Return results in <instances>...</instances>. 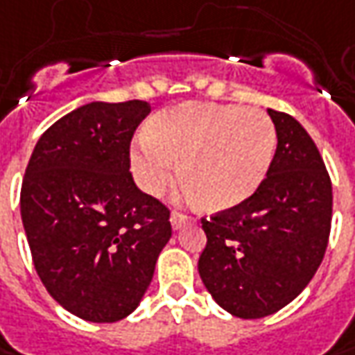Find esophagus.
Here are the masks:
<instances>
[{"label": "esophagus", "instance_id": "obj_1", "mask_svg": "<svg viewBox=\"0 0 355 355\" xmlns=\"http://www.w3.org/2000/svg\"><path fill=\"white\" fill-rule=\"evenodd\" d=\"M190 220L184 214H178V212H173V214H171V226H173V230H175V232H177V230H180L182 226H187Z\"/></svg>", "mask_w": 355, "mask_h": 355}]
</instances>
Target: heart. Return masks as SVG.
Returning a JSON list of instances; mask_svg holds the SVG:
<instances>
[{
	"instance_id": "heart-1",
	"label": "heart",
	"mask_w": 355,
	"mask_h": 355,
	"mask_svg": "<svg viewBox=\"0 0 355 355\" xmlns=\"http://www.w3.org/2000/svg\"><path fill=\"white\" fill-rule=\"evenodd\" d=\"M275 145L273 121L261 110L187 102L147 121L145 137L129 151V165L139 189L159 196L177 178L180 163L189 198L226 212L261 187Z\"/></svg>"
}]
</instances>
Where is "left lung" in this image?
<instances>
[{"label":"left lung","mask_w":355,"mask_h":355,"mask_svg":"<svg viewBox=\"0 0 355 355\" xmlns=\"http://www.w3.org/2000/svg\"><path fill=\"white\" fill-rule=\"evenodd\" d=\"M277 151L257 192L202 220L204 287L238 318H263L295 300L320 267L332 222V184L314 141L295 117L267 110Z\"/></svg>","instance_id":"obj_1"}]
</instances>
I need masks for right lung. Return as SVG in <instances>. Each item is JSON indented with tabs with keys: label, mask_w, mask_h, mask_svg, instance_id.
Returning a JSON list of instances; mask_svg holds the SVG:
<instances>
[{
	"label": "right lung",
	"mask_w": 355,
	"mask_h": 355,
	"mask_svg": "<svg viewBox=\"0 0 355 355\" xmlns=\"http://www.w3.org/2000/svg\"><path fill=\"white\" fill-rule=\"evenodd\" d=\"M151 105L92 102L41 135L21 187V220L51 297L88 322L139 306L171 239L168 210L137 189L129 143Z\"/></svg>",
	"instance_id": "add662e5"
}]
</instances>
